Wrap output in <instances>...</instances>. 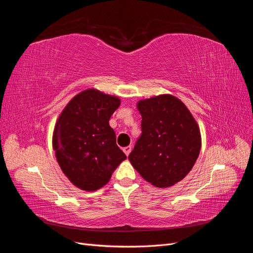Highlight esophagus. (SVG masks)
I'll use <instances>...</instances> for the list:
<instances>
[{"instance_id":"esophagus-1","label":"esophagus","mask_w":253,"mask_h":253,"mask_svg":"<svg viewBox=\"0 0 253 253\" xmlns=\"http://www.w3.org/2000/svg\"><path fill=\"white\" fill-rule=\"evenodd\" d=\"M131 151H132V147H131V145H127V147H125V148H124V152L126 153V156L129 154V153H131Z\"/></svg>"}]
</instances>
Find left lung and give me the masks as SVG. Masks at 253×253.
I'll return each mask as SVG.
<instances>
[{"mask_svg": "<svg viewBox=\"0 0 253 253\" xmlns=\"http://www.w3.org/2000/svg\"><path fill=\"white\" fill-rule=\"evenodd\" d=\"M141 136L128 160L144 180L168 188L185 178L200 155L202 138L192 114L172 95L137 103Z\"/></svg>", "mask_w": 253, "mask_h": 253, "instance_id": "obj_1", "label": "left lung"}]
</instances>
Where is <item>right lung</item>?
Here are the masks:
<instances>
[{"label": "right lung", "instance_id": "1", "mask_svg": "<svg viewBox=\"0 0 253 253\" xmlns=\"http://www.w3.org/2000/svg\"><path fill=\"white\" fill-rule=\"evenodd\" d=\"M119 105V98L90 88L75 96L58 118L52 148L61 170L81 190L96 191L106 185L126 159L109 125Z\"/></svg>", "mask_w": 253, "mask_h": 253}]
</instances>
